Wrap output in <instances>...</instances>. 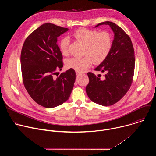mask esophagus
Wrapping results in <instances>:
<instances>
[{
  "instance_id": "obj_1",
  "label": "esophagus",
  "mask_w": 156,
  "mask_h": 156,
  "mask_svg": "<svg viewBox=\"0 0 156 156\" xmlns=\"http://www.w3.org/2000/svg\"><path fill=\"white\" fill-rule=\"evenodd\" d=\"M82 73H81V72H76V75H77V76H79V75H81Z\"/></svg>"
}]
</instances>
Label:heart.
<instances>
[{"instance_id":"obj_1","label":"heart","mask_w":156,"mask_h":156,"mask_svg":"<svg viewBox=\"0 0 156 156\" xmlns=\"http://www.w3.org/2000/svg\"><path fill=\"white\" fill-rule=\"evenodd\" d=\"M74 37L84 44L82 57H72L66 62V66L69 69L76 72H83L90 68L93 64L102 63L108 55L112 46V38L108 32H101L80 28L73 33ZM70 39L63 37L59 42L60 52L64 55L69 53Z\"/></svg>"}]
</instances>
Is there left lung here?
Listing matches in <instances>:
<instances>
[{"instance_id":"obj_1","label":"left lung","mask_w":156,"mask_h":156,"mask_svg":"<svg viewBox=\"0 0 156 156\" xmlns=\"http://www.w3.org/2000/svg\"><path fill=\"white\" fill-rule=\"evenodd\" d=\"M109 25L114 33L112 46L107 57L95 69L105 72V77L88 72L90 79L86 91L93 102L109 106L119 101L131 85L135 70V52L129 36L118 25L111 21H104L95 28Z\"/></svg>"}]
</instances>
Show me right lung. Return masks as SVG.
Returning <instances> with one entry per match:
<instances>
[{"label":"right lung","mask_w":156,"mask_h":156,"mask_svg":"<svg viewBox=\"0 0 156 156\" xmlns=\"http://www.w3.org/2000/svg\"><path fill=\"white\" fill-rule=\"evenodd\" d=\"M68 30L52 23L42 25L27 37L21 49L24 86L31 98L46 108L55 107L67 101L74 86L73 69L54 76L63 67L57 37Z\"/></svg>","instance_id":"right-lung-1"}]
</instances>
